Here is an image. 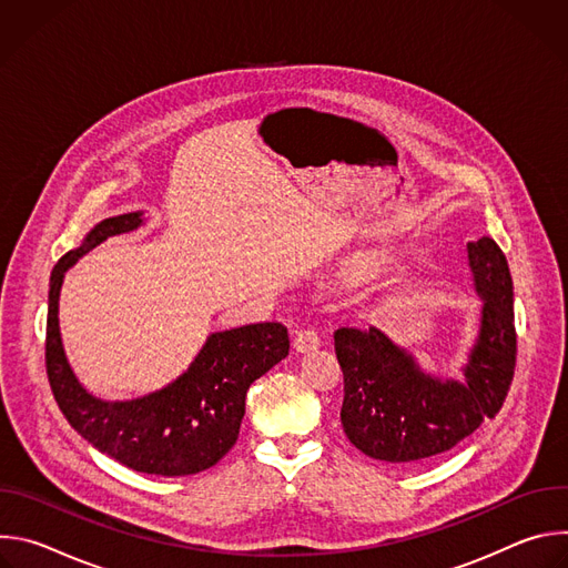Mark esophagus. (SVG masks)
<instances>
[{"instance_id":"1","label":"esophagus","mask_w":568,"mask_h":568,"mask_svg":"<svg viewBox=\"0 0 568 568\" xmlns=\"http://www.w3.org/2000/svg\"><path fill=\"white\" fill-rule=\"evenodd\" d=\"M294 351L296 353H307V351H314V348H318V335H316V331H312V328H301V331H296L294 333Z\"/></svg>"}]
</instances>
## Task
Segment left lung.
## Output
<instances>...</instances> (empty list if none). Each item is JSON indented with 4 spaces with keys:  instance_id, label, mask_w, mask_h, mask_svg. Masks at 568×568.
<instances>
[{
    "instance_id": "1",
    "label": "left lung",
    "mask_w": 568,
    "mask_h": 568,
    "mask_svg": "<svg viewBox=\"0 0 568 568\" xmlns=\"http://www.w3.org/2000/svg\"><path fill=\"white\" fill-rule=\"evenodd\" d=\"M467 254L485 305L465 384L423 375L377 328L333 333L344 373L342 427L371 458L416 463L438 456L501 409L517 362L513 278L493 237L467 242Z\"/></svg>"
}]
</instances>
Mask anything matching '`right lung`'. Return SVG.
<instances>
[{"mask_svg":"<svg viewBox=\"0 0 568 568\" xmlns=\"http://www.w3.org/2000/svg\"><path fill=\"white\" fill-rule=\"evenodd\" d=\"M141 213L108 217L51 272L44 362L60 412L99 452L156 476H186L215 465L237 440L247 388L290 353L283 323H252L209 337L191 368L171 386L130 402H103L73 377L58 331L64 272L103 240L132 231Z\"/></svg>","mask_w":568,"mask_h":568,"instance_id":"1","label":"right lung"}]
</instances>
